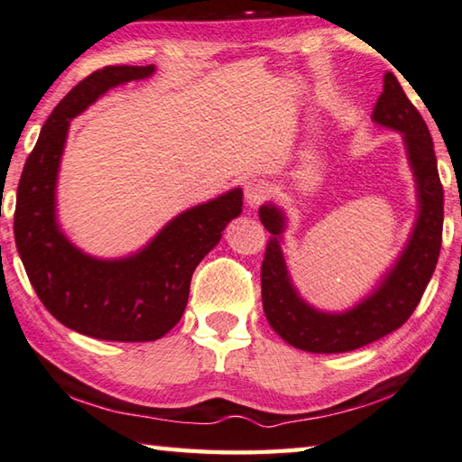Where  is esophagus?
<instances>
[{
	"mask_svg": "<svg viewBox=\"0 0 462 462\" xmlns=\"http://www.w3.org/2000/svg\"><path fill=\"white\" fill-rule=\"evenodd\" d=\"M272 195V187L263 179H249L245 182V201L251 207H257L265 201V199Z\"/></svg>",
	"mask_w": 462,
	"mask_h": 462,
	"instance_id": "34e87169",
	"label": "esophagus"
}]
</instances>
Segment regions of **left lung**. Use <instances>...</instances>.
I'll return each mask as SVG.
<instances>
[{
    "label": "left lung",
    "mask_w": 462,
    "mask_h": 462,
    "mask_svg": "<svg viewBox=\"0 0 462 462\" xmlns=\"http://www.w3.org/2000/svg\"><path fill=\"white\" fill-rule=\"evenodd\" d=\"M372 120L380 126L398 130L404 138L408 162L416 180L419 217L404 251L368 298L339 313L321 311L303 301L287 273L282 249L285 215L272 203L259 208L261 223L272 233L261 265L263 311L269 326L287 344L303 352H350L394 332L412 316L437 267L445 217V193L437 156L429 126L406 98L393 72L384 76V90L374 106Z\"/></svg>",
    "instance_id": "left-lung-1"
}]
</instances>
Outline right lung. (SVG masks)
Returning <instances> with one entry per match:
<instances>
[{"mask_svg":"<svg viewBox=\"0 0 462 462\" xmlns=\"http://www.w3.org/2000/svg\"><path fill=\"white\" fill-rule=\"evenodd\" d=\"M152 74V64L106 66L76 84L42 126L17 185L15 245L38 298L60 324L110 342H152L179 324L195 267L243 205V190L231 189L187 208L123 259L86 255L60 229L56 180L69 120L115 86Z\"/></svg>","mask_w":462,"mask_h":462,"instance_id":"obj_1","label":"right lung"}]
</instances>
